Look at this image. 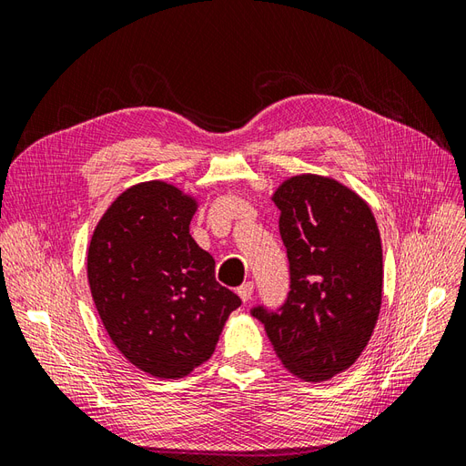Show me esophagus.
<instances>
[{"mask_svg": "<svg viewBox=\"0 0 466 466\" xmlns=\"http://www.w3.org/2000/svg\"><path fill=\"white\" fill-rule=\"evenodd\" d=\"M252 291H255V284H252V281H247V284H243L241 288L237 289V293H238V298L243 299V303H247V301H250V298H252Z\"/></svg>", "mask_w": 466, "mask_h": 466, "instance_id": "1", "label": "esophagus"}]
</instances>
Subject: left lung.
<instances>
[{
	"mask_svg": "<svg viewBox=\"0 0 466 466\" xmlns=\"http://www.w3.org/2000/svg\"><path fill=\"white\" fill-rule=\"evenodd\" d=\"M291 291L278 313L252 309L284 368L307 383L354 365L383 299V248L373 211L340 180L295 175L272 194Z\"/></svg>",
	"mask_w": 466,
	"mask_h": 466,
	"instance_id": "left-lung-1",
	"label": "left lung"
}]
</instances>
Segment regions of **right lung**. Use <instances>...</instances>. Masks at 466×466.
Listing matches in <instances>:
<instances>
[{"label":"right lung","instance_id":"obj_1","mask_svg":"<svg viewBox=\"0 0 466 466\" xmlns=\"http://www.w3.org/2000/svg\"><path fill=\"white\" fill-rule=\"evenodd\" d=\"M196 209L198 198L175 185L139 182L108 206L89 243L87 279L106 334L159 379L187 377L208 361L241 305L190 235Z\"/></svg>","mask_w":466,"mask_h":466}]
</instances>
